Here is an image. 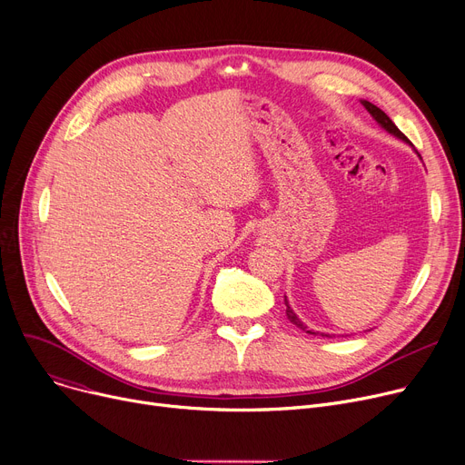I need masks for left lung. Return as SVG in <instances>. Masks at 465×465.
<instances>
[{
    "label": "left lung",
    "instance_id": "obj_1",
    "mask_svg": "<svg viewBox=\"0 0 465 465\" xmlns=\"http://www.w3.org/2000/svg\"><path fill=\"white\" fill-rule=\"evenodd\" d=\"M361 105L365 107V109H368V113L377 120V124L381 126V128H384L388 134H392V135H396L398 139H401V141H405V143H409V139L398 130V126L394 124V122L392 120H390V116L384 113V111H381L377 105H373V104H370V102H365V100H361ZM284 305H286V316H288V321L292 322V324H294V326H298L300 330H303L305 333H311V335H326V337H330L328 333H321V331H312V330H309L300 319H298V314L294 312V311H292V307L288 305V300H286V296H284Z\"/></svg>",
    "mask_w": 465,
    "mask_h": 465
}]
</instances>
